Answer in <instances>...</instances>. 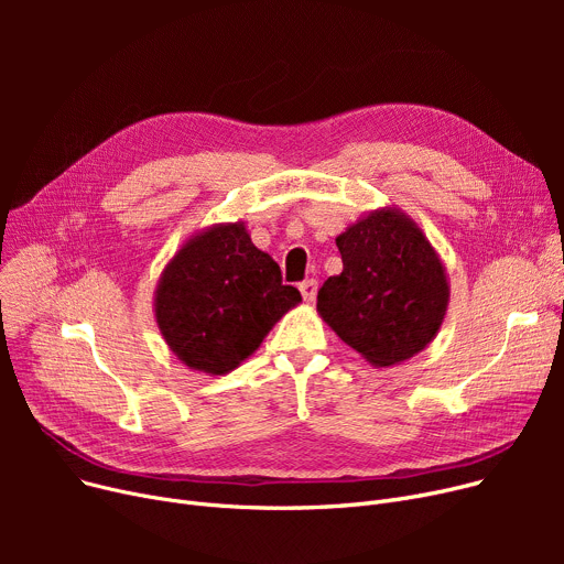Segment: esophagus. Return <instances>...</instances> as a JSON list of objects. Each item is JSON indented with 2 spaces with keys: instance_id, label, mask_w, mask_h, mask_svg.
Masks as SVG:
<instances>
[{
  "instance_id": "1",
  "label": "esophagus",
  "mask_w": 564,
  "mask_h": 564,
  "mask_svg": "<svg viewBox=\"0 0 564 564\" xmlns=\"http://www.w3.org/2000/svg\"><path fill=\"white\" fill-rule=\"evenodd\" d=\"M300 292H302L304 302L313 304L315 302V294H317V281L315 279H306L304 283H300Z\"/></svg>"
}]
</instances>
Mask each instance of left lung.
I'll use <instances>...</instances> for the list:
<instances>
[{"label": "left lung", "mask_w": 564, "mask_h": 564, "mask_svg": "<svg viewBox=\"0 0 564 564\" xmlns=\"http://www.w3.org/2000/svg\"><path fill=\"white\" fill-rule=\"evenodd\" d=\"M336 247L343 272L317 292V313L375 368L423 351L451 304L446 264L423 228L395 205L349 224Z\"/></svg>", "instance_id": "8db88e82"}]
</instances>
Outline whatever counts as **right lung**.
<instances>
[{
	"mask_svg": "<svg viewBox=\"0 0 564 564\" xmlns=\"http://www.w3.org/2000/svg\"><path fill=\"white\" fill-rule=\"evenodd\" d=\"M302 304L279 264L260 251L245 221L213 224L181 245L160 274L153 313L169 349L187 368L228 375L274 324Z\"/></svg>",
	"mask_w": 564,
	"mask_h": 564,
	"instance_id": "right-lung-1",
	"label": "right lung"
}]
</instances>
